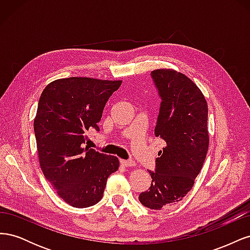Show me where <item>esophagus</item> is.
Wrapping results in <instances>:
<instances>
[{
	"instance_id": "esophagus-1",
	"label": "esophagus",
	"mask_w": 250,
	"mask_h": 250,
	"mask_svg": "<svg viewBox=\"0 0 250 250\" xmlns=\"http://www.w3.org/2000/svg\"><path fill=\"white\" fill-rule=\"evenodd\" d=\"M121 164L125 166V167H134L135 166V162H133L131 160H122L121 161Z\"/></svg>"
}]
</instances>
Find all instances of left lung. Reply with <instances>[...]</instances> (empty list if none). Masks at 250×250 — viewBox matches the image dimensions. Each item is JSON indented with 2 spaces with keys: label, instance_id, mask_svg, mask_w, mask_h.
I'll use <instances>...</instances> for the list:
<instances>
[{
  "label": "left lung",
  "instance_id": "left-lung-1",
  "mask_svg": "<svg viewBox=\"0 0 250 250\" xmlns=\"http://www.w3.org/2000/svg\"><path fill=\"white\" fill-rule=\"evenodd\" d=\"M151 78L161 98L154 133L165 141L155 171H149L151 186L139 196L151 209L177 203L191 191L208 149V103L201 90L186 75L155 70Z\"/></svg>",
  "mask_w": 250,
  "mask_h": 250
}]
</instances>
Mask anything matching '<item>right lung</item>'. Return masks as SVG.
Listing matches in <instances>:
<instances>
[{
    "label": "right lung",
    "instance_id": "1",
    "mask_svg": "<svg viewBox=\"0 0 250 250\" xmlns=\"http://www.w3.org/2000/svg\"><path fill=\"white\" fill-rule=\"evenodd\" d=\"M122 81L70 77L42 90L34 120L41 168L59 197L74 208L98 203L118 157L85 146L86 132L100 130L105 104Z\"/></svg>",
    "mask_w": 250,
    "mask_h": 250
}]
</instances>
